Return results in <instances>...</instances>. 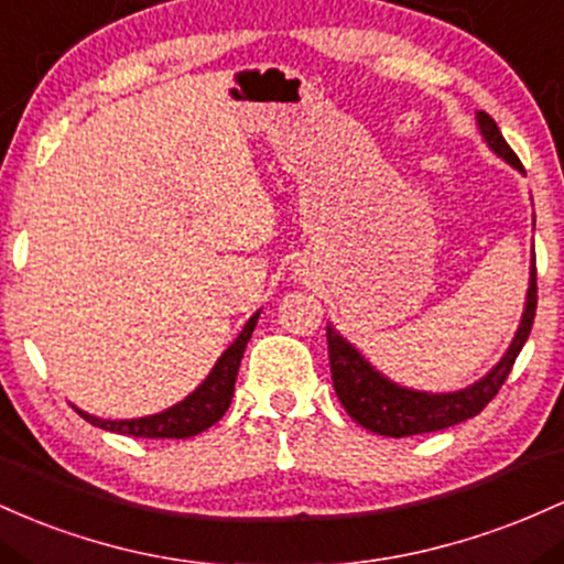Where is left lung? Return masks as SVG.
<instances>
[{"label":"left lung","mask_w":564,"mask_h":564,"mask_svg":"<svg viewBox=\"0 0 564 564\" xmlns=\"http://www.w3.org/2000/svg\"><path fill=\"white\" fill-rule=\"evenodd\" d=\"M477 128L487 149L496 156H501L506 164H511L514 170H522V162L517 160L514 151L509 149V143L503 141L501 130L492 122L490 113L477 111ZM535 226V215H533ZM538 288H535V252L533 263H530V280H528V295H524V308L520 327H517L514 338H511L509 349L492 370H487L479 381L458 391H419L408 389V386L394 383L391 378H386L383 372H378L357 346L349 344L333 325H327V351H330V372H333V386L335 394H338L340 404L346 408V413L351 415L359 426H365L367 432H376L381 436H402L413 434H426V432H440V429L455 426L460 421H469L474 415H479L485 410V404L498 394L506 378H509L514 359L520 357L524 340H528L530 327L535 319V303H538Z\"/></svg>","instance_id":"8db88e82"}]
</instances>
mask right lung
<instances>
[{
    "mask_svg": "<svg viewBox=\"0 0 564 564\" xmlns=\"http://www.w3.org/2000/svg\"><path fill=\"white\" fill-rule=\"evenodd\" d=\"M258 316L261 308L245 322L242 333L234 338V344L218 357V362L213 365V370L207 372V378L188 397H183L178 404L162 410V413L143 415V419H98V415L85 413L74 404V410L93 426L106 429L113 434H128V436H143V440H186V436H197L210 429L213 423L224 419V413L229 410L231 397H234V383H237L239 362H242V354L248 349V340L252 330L258 325Z\"/></svg>",
    "mask_w": 564,
    "mask_h": 564,
    "instance_id": "obj_1",
    "label": "right lung"
}]
</instances>
